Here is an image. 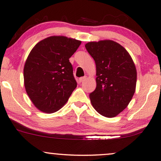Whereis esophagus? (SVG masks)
Wrapping results in <instances>:
<instances>
[{"label":"esophagus","mask_w":161,"mask_h":161,"mask_svg":"<svg viewBox=\"0 0 161 161\" xmlns=\"http://www.w3.org/2000/svg\"><path fill=\"white\" fill-rule=\"evenodd\" d=\"M86 79V76H84V77H81V78H79V80H78V81H79V83H82L83 81H84Z\"/></svg>","instance_id":"obj_1"}]
</instances>
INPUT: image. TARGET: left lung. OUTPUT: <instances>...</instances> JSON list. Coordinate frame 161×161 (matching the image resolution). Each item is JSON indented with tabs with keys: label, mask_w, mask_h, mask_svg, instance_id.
I'll return each mask as SVG.
<instances>
[{
	"label": "left lung",
	"mask_w": 161,
	"mask_h": 161,
	"mask_svg": "<svg viewBox=\"0 0 161 161\" xmlns=\"http://www.w3.org/2000/svg\"><path fill=\"white\" fill-rule=\"evenodd\" d=\"M86 48L96 65V88L91 102L100 114L113 118L122 112L136 91L137 72L128 52L116 42H89Z\"/></svg>",
	"instance_id": "obj_1"
}]
</instances>
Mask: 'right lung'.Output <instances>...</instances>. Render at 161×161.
I'll return each mask as SVG.
<instances>
[{"instance_id": "1", "label": "right lung", "mask_w": 161, "mask_h": 161, "mask_svg": "<svg viewBox=\"0 0 161 161\" xmlns=\"http://www.w3.org/2000/svg\"><path fill=\"white\" fill-rule=\"evenodd\" d=\"M80 43L65 36H51L31 50L23 69L24 85L29 98L41 111H58L77 86L69 58Z\"/></svg>"}]
</instances>
